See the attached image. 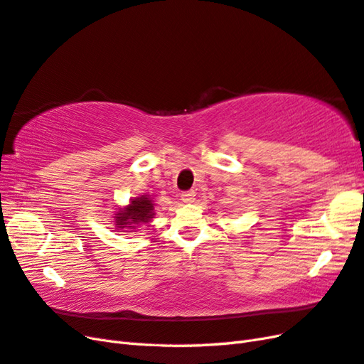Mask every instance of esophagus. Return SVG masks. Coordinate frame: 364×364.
Here are the masks:
<instances>
[{
	"label": "esophagus",
	"instance_id": "obj_1",
	"mask_svg": "<svg viewBox=\"0 0 364 364\" xmlns=\"http://www.w3.org/2000/svg\"><path fill=\"white\" fill-rule=\"evenodd\" d=\"M181 198L185 203H193L196 199V193L194 191H185L181 194Z\"/></svg>",
	"mask_w": 364,
	"mask_h": 364
}]
</instances>
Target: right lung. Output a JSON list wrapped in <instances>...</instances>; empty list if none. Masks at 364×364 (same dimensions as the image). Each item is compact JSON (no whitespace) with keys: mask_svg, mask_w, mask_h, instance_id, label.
Here are the masks:
<instances>
[{"mask_svg":"<svg viewBox=\"0 0 364 364\" xmlns=\"http://www.w3.org/2000/svg\"><path fill=\"white\" fill-rule=\"evenodd\" d=\"M154 208L156 202L153 196L144 194L141 198L130 199L129 205L116 208L114 214L112 215L116 231L121 232L124 230H132L136 232L141 225L149 223L154 219Z\"/></svg>","mask_w":364,"mask_h":364,"instance_id":"right-lung-1","label":"right lung"}]
</instances>
